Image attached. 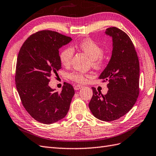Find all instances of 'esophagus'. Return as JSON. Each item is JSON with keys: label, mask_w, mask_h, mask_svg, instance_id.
<instances>
[{"label": "esophagus", "mask_w": 156, "mask_h": 156, "mask_svg": "<svg viewBox=\"0 0 156 156\" xmlns=\"http://www.w3.org/2000/svg\"><path fill=\"white\" fill-rule=\"evenodd\" d=\"M83 87V86H81V85H75V87H74V88H75V90H79V89H81V88H82Z\"/></svg>", "instance_id": "esophagus-1"}]
</instances>
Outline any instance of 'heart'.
<instances>
[{"mask_svg": "<svg viewBox=\"0 0 156 156\" xmlns=\"http://www.w3.org/2000/svg\"><path fill=\"white\" fill-rule=\"evenodd\" d=\"M78 48L89 56L91 59L92 65L96 68H100L104 64V49L100 44L92 39H85L78 44ZM73 56V50L68 47L62 50L60 54V60L63 66L68 67L71 64ZM69 78L73 81L84 83L87 81V78L89 77L88 74L74 71L69 74Z\"/></svg>", "mask_w": 156, "mask_h": 156, "instance_id": "1", "label": "heart"}]
</instances>
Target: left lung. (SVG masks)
I'll return each mask as SVG.
<instances>
[{
	"label": "left lung",
	"mask_w": 156,
	"mask_h": 156,
	"mask_svg": "<svg viewBox=\"0 0 156 156\" xmlns=\"http://www.w3.org/2000/svg\"><path fill=\"white\" fill-rule=\"evenodd\" d=\"M105 34L112 39V52L107 66L98 79L108 81V91L103 95L92 87L93 95L88 107L96 118L112 121L127 113L139 94L140 66L137 54L129 37L113 27Z\"/></svg>",
	"instance_id": "8db88e82"
}]
</instances>
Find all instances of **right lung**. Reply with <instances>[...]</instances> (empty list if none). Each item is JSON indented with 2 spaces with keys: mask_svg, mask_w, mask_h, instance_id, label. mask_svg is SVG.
Here are the masks:
<instances>
[{
  "mask_svg": "<svg viewBox=\"0 0 156 156\" xmlns=\"http://www.w3.org/2000/svg\"><path fill=\"white\" fill-rule=\"evenodd\" d=\"M72 41L59 33L44 30L25 41L17 59L16 85L23 106L33 118L52 124L68 113L75 90L66 83L61 92L49 86L50 78L62 68L59 49Z\"/></svg>",
  "mask_w": 156,
  "mask_h": 156,
  "instance_id": "right-lung-1",
  "label": "right lung"
}]
</instances>
